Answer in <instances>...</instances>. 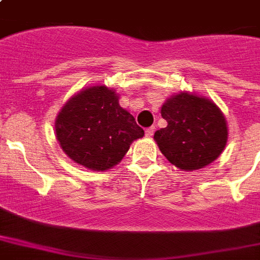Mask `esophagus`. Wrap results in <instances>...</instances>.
Returning <instances> with one entry per match:
<instances>
[{
    "label": "esophagus",
    "mask_w": 260,
    "mask_h": 260,
    "mask_svg": "<svg viewBox=\"0 0 260 260\" xmlns=\"http://www.w3.org/2000/svg\"><path fill=\"white\" fill-rule=\"evenodd\" d=\"M154 132H155L154 126H150V128H147L146 129V136L147 138H151V136L154 135Z\"/></svg>",
    "instance_id": "34e87169"
}]
</instances>
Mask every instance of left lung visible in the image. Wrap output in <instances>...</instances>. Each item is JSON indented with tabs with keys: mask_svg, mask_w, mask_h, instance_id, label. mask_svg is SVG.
<instances>
[{
	"mask_svg": "<svg viewBox=\"0 0 260 260\" xmlns=\"http://www.w3.org/2000/svg\"><path fill=\"white\" fill-rule=\"evenodd\" d=\"M166 128L154 139L167 160L185 171L200 170L220 156L228 140L224 114L213 101L181 91L162 105Z\"/></svg>",
	"mask_w": 260,
	"mask_h": 260,
	"instance_id": "1",
	"label": "left lung"
}]
</instances>
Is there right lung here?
Returning <instances> with one entry per match:
<instances>
[{
	"label": "right lung",
	"mask_w": 260,
	"mask_h": 260,
	"mask_svg": "<svg viewBox=\"0 0 260 260\" xmlns=\"http://www.w3.org/2000/svg\"><path fill=\"white\" fill-rule=\"evenodd\" d=\"M55 134L64 154L94 171L121 162L131 143L144 136L135 117L122 109L109 87H85L64 104L55 121Z\"/></svg>",
	"instance_id": "add662e5"
}]
</instances>
